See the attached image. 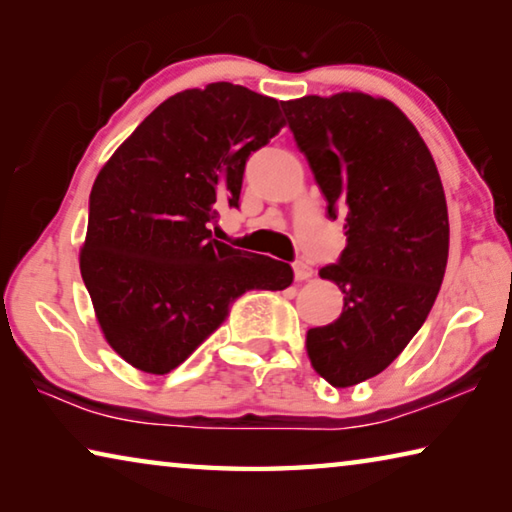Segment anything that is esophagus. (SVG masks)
<instances>
[{"label": "esophagus", "instance_id": "34e87169", "mask_svg": "<svg viewBox=\"0 0 512 512\" xmlns=\"http://www.w3.org/2000/svg\"><path fill=\"white\" fill-rule=\"evenodd\" d=\"M311 275H314V268H311L309 264H305V262H293V277H296L298 282L309 280Z\"/></svg>", "mask_w": 512, "mask_h": 512}]
</instances>
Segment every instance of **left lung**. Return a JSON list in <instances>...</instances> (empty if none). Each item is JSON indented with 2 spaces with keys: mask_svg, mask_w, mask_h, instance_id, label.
<instances>
[{
  "mask_svg": "<svg viewBox=\"0 0 512 512\" xmlns=\"http://www.w3.org/2000/svg\"><path fill=\"white\" fill-rule=\"evenodd\" d=\"M329 219L345 212L348 246L320 268L343 293L341 316L307 332L314 370L334 388L379 375L427 320L449 255L436 162L404 112L363 92L282 101Z\"/></svg>",
  "mask_w": 512,
  "mask_h": 512,
  "instance_id": "1",
  "label": "left lung"
}]
</instances>
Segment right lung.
<instances>
[{"label": "right lung", "instance_id": "obj_1", "mask_svg": "<svg viewBox=\"0 0 512 512\" xmlns=\"http://www.w3.org/2000/svg\"><path fill=\"white\" fill-rule=\"evenodd\" d=\"M284 126L280 103L210 83L162 101L103 164L81 275L110 348L133 368H178L250 289L282 291L289 264L212 239L216 205L239 207L248 155Z\"/></svg>", "mask_w": 512, "mask_h": 512}]
</instances>
